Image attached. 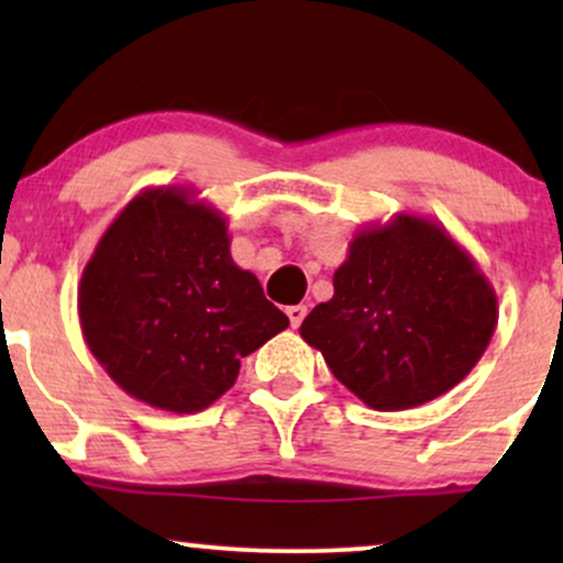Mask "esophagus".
I'll use <instances>...</instances> for the list:
<instances>
[{
    "label": "esophagus",
    "instance_id": "esophagus-1",
    "mask_svg": "<svg viewBox=\"0 0 563 563\" xmlns=\"http://www.w3.org/2000/svg\"><path fill=\"white\" fill-rule=\"evenodd\" d=\"M286 314L290 320V328H299L303 318H307V307H303V303H294V307L286 309Z\"/></svg>",
    "mask_w": 563,
    "mask_h": 563
}]
</instances>
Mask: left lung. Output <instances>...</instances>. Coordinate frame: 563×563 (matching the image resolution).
<instances>
[{
  "label": "left lung",
  "instance_id": "left-lung-1",
  "mask_svg": "<svg viewBox=\"0 0 563 563\" xmlns=\"http://www.w3.org/2000/svg\"><path fill=\"white\" fill-rule=\"evenodd\" d=\"M495 325V288L474 256L434 219L394 214L352 238L333 299L299 331L367 407L407 410L461 384Z\"/></svg>",
  "mask_w": 563,
  "mask_h": 563
}]
</instances>
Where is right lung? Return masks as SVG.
<instances>
[{
  "label": "right lung",
  "mask_w": 563,
  "mask_h": 563,
  "mask_svg": "<svg viewBox=\"0 0 563 563\" xmlns=\"http://www.w3.org/2000/svg\"><path fill=\"white\" fill-rule=\"evenodd\" d=\"M84 341L129 397L206 410L241 360L288 328L230 256L228 219L190 187H147L102 232L79 283Z\"/></svg>",
  "instance_id": "obj_1"
}]
</instances>
